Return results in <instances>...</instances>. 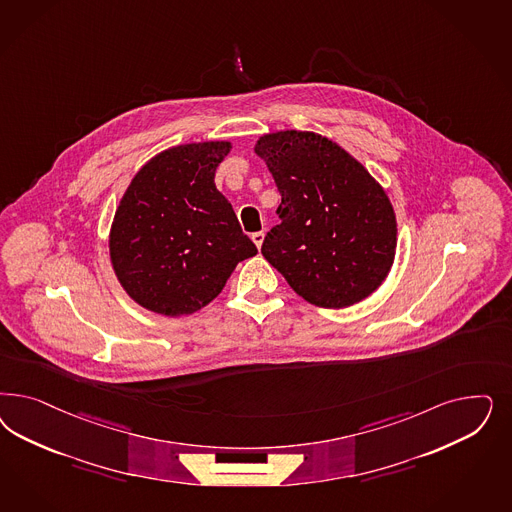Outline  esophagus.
<instances>
[{
    "label": "esophagus",
    "mask_w": 512,
    "mask_h": 512,
    "mask_svg": "<svg viewBox=\"0 0 512 512\" xmlns=\"http://www.w3.org/2000/svg\"><path fill=\"white\" fill-rule=\"evenodd\" d=\"M264 237V231H256V233H252V241H254V245H256L258 248L262 247V243H264Z\"/></svg>",
    "instance_id": "34e87169"
}]
</instances>
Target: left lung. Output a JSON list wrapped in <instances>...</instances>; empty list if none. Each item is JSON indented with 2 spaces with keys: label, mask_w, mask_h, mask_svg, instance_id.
<instances>
[{
  "label": "left lung",
  "mask_w": 512,
  "mask_h": 512,
  "mask_svg": "<svg viewBox=\"0 0 512 512\" xmlns=\"http://www.w3.org/2000/svg\"><path fill=\"white\" fill-rule=\"evenodd\" d=\"M256 154L281 194V222L265 235V260L296 294L324 309L373 294L390 273L397 245L396 215L379 182L316 133H269Z\"/></svg>",
  "instance_id": "left-lung-1"
}]
</instances>
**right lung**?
<instances>
[{"label": "right lung", "instance_id": "obj_1", "mask_svg": "<svg viewBox=\"0 0 512 512\" xmlns=\"http://www.w3.org/2000/svg\"><path fill=\"white\" fill-rule=\"evenodd\" d=\"M226 141L164 150L133 177L111 228V262L139 305L165 316L196 313L258 254L215 186Z\"/></svg>", "mask_w": 512, "mask_h": 512}]
</instances>
